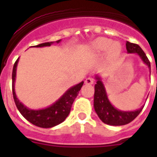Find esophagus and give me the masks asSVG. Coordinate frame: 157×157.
<instances>
[{"label":"esophagus","mask_w":157,"mask_h":157,"mask_svg":"<svg viewBox=\"0 0 157 157\" xmlns=\"http://www.w3.org/2000/svg\"><path fill=\"white\" fill-rule=\"evenodd\" d=\"M94 78H92V77H88V78H86V81H85V83H86V85H92V84H94Z\"/></svg>","instance_id":"esophagus-1"}]
</instances>
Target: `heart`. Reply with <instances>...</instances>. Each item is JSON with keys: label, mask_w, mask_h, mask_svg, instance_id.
<instances>
[{"label": "heart", "mask_w": 157, "mask_h": 157, "mask_svg": "<svg viewBox=\"0 0 157 157\" xmlns=\"http://www.w3.org/2000/svg\"><path fill=\"white\" fill-rule=\"evenodd\" d=\"M92 50L95 54H100L107 51L108 57L117 58L121 53V45L118 42H113L111 39L99 37L92 43Z\"/></svg>", "instance_id": "b5f03b06"}]
</instances>
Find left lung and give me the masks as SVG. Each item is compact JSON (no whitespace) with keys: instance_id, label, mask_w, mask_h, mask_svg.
<instances>
[{"instance_id":"obj_1","label":"left lung","mask_w":157,"mask_h":157,"mask_svg":"<svg viewBox=\"0 0 157 157\" xmlns=\"http://www.w3.org/2000/svg\"><path fill=\"white\" fill-rule=\"evenodd\" d=\"M126 50L129 54H137L140 57L142 61L148 67L149 71L151 73V64L147 57L146 56L144 50L137 44L126 42ZM157 73V72H156ZM97 80L95 86H94V107L96 113L99 117V119L107 124L110 125H124L129 124L133 120L138 117V115L141 112L144 108V106L139 109L130 112H124L121 111L113 106L110 103L107 98V92L105 90V86L100 76L98 75L95 76Z\"/></svg>"}]
</instances>
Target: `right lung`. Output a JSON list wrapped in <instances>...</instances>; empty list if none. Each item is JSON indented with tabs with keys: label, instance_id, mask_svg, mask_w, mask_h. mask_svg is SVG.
<instances>
[{
	"label": "right lung",
	"instance_id": "1",
	"mask_svg": "<svg viewBox=\"0 0 157 157\" xmlns=\"http://www.w3.org/2000/svg\"><path fill=\"white\" fill-rule=\"evenodd\" d=\"M60 41L61 40H57L56 43H59ZM53 43H54L53 41L42 43L40 45H35L34 47L50 46ZM18 59L19 58L16 60L13 64V72H12V91H13V100L16 104V107L22 116L32 124L40 128H51L64 121L70 113L71 105L73 103L75 98H76V96L78 95L79 91L81 90L84 81H81V83L69 88L55 103L50 105V107L39 110L29 109L18 100L16 96L15 90H14L16 70H17Z\"/></svg>",
	"mask_w": 157,
	"mask_h": 157
}]
</instances>
